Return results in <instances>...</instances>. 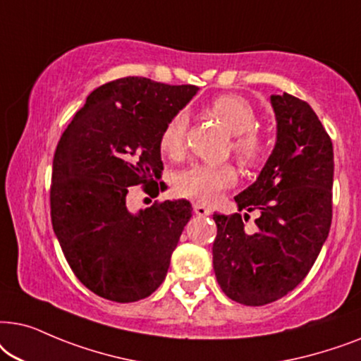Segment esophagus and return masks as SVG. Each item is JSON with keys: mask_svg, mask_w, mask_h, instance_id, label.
<instances>
[{"mask_svg": "<svg viewBox=\"0 0 361 361\" xmlns=\"http://www.w3.org/2000/svg\"><path fill=\"white\" fill-rule=\"evenodd\" d=\"M193 211H195L196 216H209L211 214V209L206 208V206L201 204V203H195Z\"/></svg>", "mask_w": 361, "mask_h": 361, "instance_id": "1", "label": "esophagus"}]
</instances>
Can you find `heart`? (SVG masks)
<instances>
[{
  "mask_svg": "<svg viewBox=\"0 0 361 361\" xmlns=\"http://www.w3.org/2000/svg\"><path fill=\"white\" fill-rule=\"evenodd\" d=\"M209 112L219 118L234 133L233 150L238 158L247 165L261 161L266 155V142L254 130L257 117L256 110L241 95L226 94L209 104ZM188 117L178 112L168 120L160 133V150L165 157L178 160L185 153V137ZM238 173L233 165H206L196 163L180 171L176 176V191L186 198L213 203L224 190L236 183Z\"/></svg>",
  "mask_w": 361,
  "mask_h": 361,
  "instance_id": "obj_1",
  "label": "heart"
}]
</instances>
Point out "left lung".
<instances>
[{"label":"left lung","mask_w":361,"mask_h":361,"mask_svg":"<svg viewBox=\"0 0 361 361\" xmlns=\"http://www.w3.org/2000/svg\"><path fill=\"white\" fill-rule=\"evenodd\" d=\"M277 140L262 171L236 198L259 211L256 233L239 213L214 214L213 267L229 299L266 305L294 290L314 266L331 224L334 147L317 114L290 94L271 95Z\"/></svg>","instance_id":"8db88e82"}]
</instances>
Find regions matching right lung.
Returning <instances> with one entry per match:
<instances>
[{
  "label": "right lung",
  "mask_w": 361,
  "mask_h": 361,
  "mask_svg": "<svg viewBox=\"0 0 361 361\" xmlns=\"http://www.w3.org/2000/svg\"><path fill=\"white\" fill-rule=\"evenodd\" d=\"M198 92L147 77L100 85L67 125L52 161L51 219L72 272L104 299L127 304L153 294L170 267L191 203L127 209L130 186L163 191L160 133Z\"/></svg>",
  "instance_id": "right-lung-1"
}]
</instances>
